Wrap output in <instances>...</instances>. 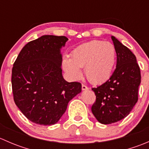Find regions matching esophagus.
Here are the masks:
<instances>
[{"mask_svg": "<svg viewBox=\"0 0 149 149\" xmlns=\"http://www.w3.org/2000/svg\"><path fill=\"white\" fill-rule=\"evenodd\" d=\"M89 89V88H88V86H86V85H82V90H83V91H86V90H88Z\"/></svg>", "mask_w": 149, "mask_h": 149, "instance_id": "1", "label": "esophagus"}]
</instances>
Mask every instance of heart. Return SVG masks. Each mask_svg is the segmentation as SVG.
Listing matches in <instances>:
<instances>
[{
    "label": "heart",
    "mask_w": 149,
    "mask_h": 149,
    "mask_svg": "<svg viewBox=\"0 0 149 149\" xmlns=\"http://www.w3.org/2000/svg\"><path fill=\"white\" fill-rule=\"evenodd\" d=\"M116 61V49L109 42L91 40L84 43L72 52L70 58L63 60V68L70 77L78 79L80 68H85L87 80L93 84L107 81L112 76Z\"/></svg>",
    "instance_id": "obj_1"
}]
</instances>
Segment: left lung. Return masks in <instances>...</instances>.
I'll return each instance as SVG.
<instances>
[{"label":"left lung","mask_w":149,"mask_h":149,"mask_svg":"<svg viewBox=\"0 0 149 149\" xmlns=\"http://www.w3.org/2000/svg\"><path fill=\"white\" fill-rule=\"evenodd\" d=\"M111 38L116 49V68L105 83L92 88L96 102L91 112L104 125L121 120L130 114L138 102L141 84V71L135 55L114 36Z\"/></svg>","instance_id":"left-lung-1"}]
</instances>
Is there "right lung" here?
<instances>
[{
  "label": "right lung",
  "mask_w": 149,
  "mask_h": 149,
  "mask_svg": "<svg viewBox=\"0 0 149 149\" xmlns=\"http://www.w3.org/2000/svg\"><path fill=\"white\" fill-rule=\"evenodd\" d=\"M68 40L65 36H42L24 47L13 64L15 104L36 124L58 123L69 102L81 91V84L66 81L62 74L61 49Z\"/></svg>",
  "instance_id": "1"
}]
</instances>
